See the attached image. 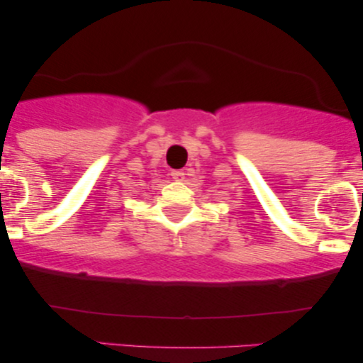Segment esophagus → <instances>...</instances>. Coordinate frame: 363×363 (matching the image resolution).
<instances>
[{
    "label": "esophagus",
    "mask_w": 363,
    "mask_h": 363,
    "mask_svg": "<svg viewBox=\"0 0 363 363\" xmlns=\"http://www.w3.org/2000/svg\"><path fill=\"white\" fill-rule=\"evenodd\" d=\"M170 176H172V179H176V181H182L186 174L182 172V170H172V172H170Z\"/></svg>",
    "instance_id": "1"
}]
</instances>
